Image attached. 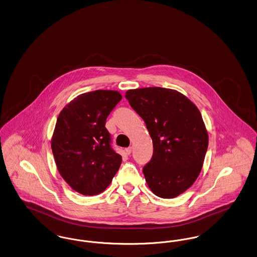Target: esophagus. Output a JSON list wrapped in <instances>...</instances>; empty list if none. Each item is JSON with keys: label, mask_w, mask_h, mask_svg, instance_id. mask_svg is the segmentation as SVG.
<instances>
[{"label": "esophagus", "mask_w": 257, "mask_h": 257, "mask_svg": "<svg viewBox=\"0 0 257 257\" xmlns=\"http://www.w3.org/2000/svg\"><path fill=\"white\" fill-rule=\"evenodd\" d=\"M125 152H126L127 155H130V154L132 153V147H127V148L125 149Z\"/></svg>", "instance_id": "esophagus-1"}]
</instances>
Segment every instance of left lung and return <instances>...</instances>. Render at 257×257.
Masks as SVG:
<instances>
[{
  "label": "left lung",
  "mask_w": 257,
  "mask_h": 257,
  "mask_svg": "<svg viewBox=\"0 0 257 257\" xmlns=\"http://www.w3.org/2000/svg\"><path fill=\"white\" fill-rule=\"evenodd\" d=\"M125 97L145 120L153 142V155L143 171L150 190L173 198L199 175L208 148L200 111L182 93L164 87L130 89Z\"/></svg>",
  "instance_id": "obj_1"
}]
</instances>
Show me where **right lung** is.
Returning <instances> with one entry per match:
<instances>
[{
	"label": "right lung",
	"mask_w": 257,
	"mask_h": 257,
	"mask_svg": "<svg viewBox=\"0 0 257 257\" xmlns=\"http://www.w3.org/2000/svg\"><path fill=\"white\" fill-rule=\"evenodd\" d=\"M122 99L116 90L83 93L59 114L51 147L61 177L74 191L93 196L110 185L122 157L110 146L106 119Z\"/></svg>",
	"instance_id": "add662e5"
}]
</instances>
